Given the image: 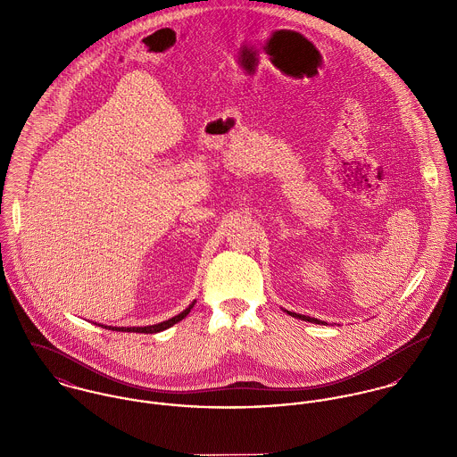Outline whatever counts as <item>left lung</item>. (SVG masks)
<instances>
[{
    "instance_id": "8db88e82",
    "label": "left lung",
    "mask_w": 457,
    "mask_h": 457,
    "mask_svg": "<svg viewBox=\"0 0 457 457\" xmlns=\"http://www.w3.org/2000/svg\"><path fill=\"white\" fill-rule=\"evenodd\" d=\"M288 315H292V317H295V319H301V320H308V322H315V324H324V322H320V320H317V319H310V317H306V315H297V313H292V312H287Z\"/></svg>"
}]
</instances>
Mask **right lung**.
<instances>
[{
  "mask_svg": "<svg viewBox=\"0 0 457 457\" xmlns=\"http://www.w3.org/2000/svg\"><path fill=\"white\" fill-rule=\"evenodd\" d=\"M195 304V303H194ZM194 304H190L183 313H179L178 317H174V319H169V320H165V322H162V324H154V326H147V327H109V326H102L105 327V328H112V330H121V332H144V334H154V332H160V330H165V328H169V327L174 326V324H178V322H181L188 313H190V310L194 308Z\"/></svg>",
  "mask_w": 457,
  "mask_h": 457,
  "instance_id": "obj_1",
  "label": "right lung"
}]
</instances>
